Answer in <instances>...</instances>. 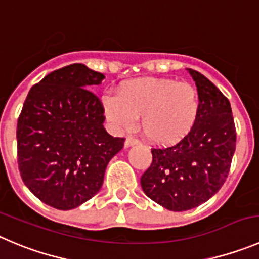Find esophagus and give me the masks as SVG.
<instances>
[{
	"instance_id": "esophagus-1",
	"label": "esophagus",
	"mask_w": 259,
	"mask_h": 259,
	"mask_svg": "<svg viewBox=\"0 0 259 259\" xmlns=\"http://www.w3.org/2000/svg\"><path fill=\"white\" fill-rule=\"evenodd\" d=\"M137 144H139V141H138L137 138H134V137H127L126 141H125V147L137 146Z\"/></svg>"
}]
</instances>
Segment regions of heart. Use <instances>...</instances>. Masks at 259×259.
I'll return each mask as SVG.
<instances>
[{
  "instance_id": "1",
  "label": "heart",
  "mask_w": 259,
  "mask_h": 259,
  "mask_svg": "<svg viewBox=\"0 0 259 259\" xmlns=\"http://www.w3.org/2000/svg\"><path fill=\"white\" fill-rule=\"evenodd\" d=\"M105 116L113 127L132 130L141 116V129L154 146L180 143L198 121L200 100L197 89L172 79L138 78L124 81L117 96L102 97Z\"/></svg>"
}]
</instances>
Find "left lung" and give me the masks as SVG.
<instances>
[{
  "instance_id": "8db88e82",
  "label": "left lung",
  "mask_w": 259,
  "mask_h": 259,
  "mask_svg": "<svg viewBox=\"0 0 259 259\" xmlns=\"http://www.w3.org/2000/svg\"><path fill=\"white\" fill-rule=\"evenodd\" d=\"M187 70L199 94L197 124L180 143L152 148V163L141 178L147 197L174 212L195 208L219 192L230 170L236 144L228 98L204 75Z\"/></svg>"
}]
</instances>
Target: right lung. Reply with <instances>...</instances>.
Here are the masks:
<instances>
[{
  "mask_svg": "<svg viewBox=\"0 0 259 259\" xmlns=\"http://www.w3.org/2000/svg\"><path fill=\"white\" fill-rule=\"evenodd\" d=\"M105 75L83 64L50 72L31 87L18 120V163L35 197L72 209L100 192L110 159L124 147L103 127V106L88 88Z\"/></svg>",
  "mask_w": 259,
  "mask_h": 259,
  "instance_id": "right-lung-1",
  "label": "right lung"
}]
</instances>
